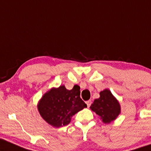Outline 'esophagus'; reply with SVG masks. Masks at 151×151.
Instances as JSON below:
<instances>
[{
    "label": "esophagus",
    "instance_id": "esophagus-1",
    "mask_svg": "<svg viewBox=\"0 0 151 151\" xmlns=\"http://www.w3.org/2000/svg\"><path fill=\"white\" fill-rule=\"evenodd\" d=\"M91 100H88V101H87L86 102V105H87V107H88V108H89V107L91 106Z\"/></svg>",
    "mask_w": 151,
    "mask_h": 151
}]
</instances>
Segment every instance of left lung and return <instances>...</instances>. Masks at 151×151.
Instances as JSON below:
<instances>
[{
    "mask_svg": "<svg viewBox=\"0 0 151 151\" xmlns=\"http://www.w3.org/2000/svg\"><path fill=\"white\" fill-rule=\"evenodd\" d=\"M90 109L99 116L104 124L114 121L121 113L119 101L108 88L100 92V97L94 100Z\"/></svg>",
    "mask_w": 151,
    "mask_h": 151,
    "instance_id": "left-lung-1",
    "label": "left lung"
}]
</instances>
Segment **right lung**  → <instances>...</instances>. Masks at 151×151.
I'll use <instances>...</instances> for the list:
<instances>
[{"label": "right lung", "mask_w": 151, "mask_h": 151, "mask_svg": "<svg viewBox=\"0 0 151 151\" xmlns=\"http://www.w3.org/2000/svg\"><path fill=\"white\" fill-rule=\"evenodd\" d=\"M87 105L80 98V87L68 90L64 85L50 88L39 100L37 108L41 117L54 127L68 125L72 116Z\"/></svg>", "instance_id": "add662e5"}]
</instances>
